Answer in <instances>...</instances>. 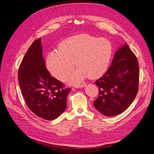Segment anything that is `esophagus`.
Returning <instances> with one entry per match:
<instances>
[{"mask_svg": "<svg viewBox=\"0 0 154 154\" xmlns=\"http://www.w3.org/2000/svg\"><path fill=\"white\" fill-rule=\"evenodd\" d=\"M86 86V84L85 83H83V84H80V85H75V88H82V87H84Z\"/></svg>", "mask_w": 154, "mask_h": 154, "instance_id": "esophagus-1", "label": "esophagus"}]
</instances>
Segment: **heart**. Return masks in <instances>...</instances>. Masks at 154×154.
Instances as JSON below:
<instances>
[{"instance_id":"1","label":"heart","mask_w":154,"mask_h":154,"mask_svg":"<svg viewBox=\"0 0 154 154\" xmlns=\"http://www.w3.org/2000/svg\"><path fill=\"white\" fill-rule=\"evenodd\" d=\"M58 48L59 51L47 55L46 66L53 76L64 81L75 63L78 69L67 78L72 84L80 83L87 76L95 79L102 76L112 54V46L108 40L88 34L70 36L60 42Z\"/></svg>"}]
</instances>
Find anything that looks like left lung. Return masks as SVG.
I'll return each instance as SVG.
<instances>
[{
	"mask_svg": "<svg viewBox=\"0 0 154 154\" xmlns=\"http://www.w3.org/2000/svg\"><path fill=\"white\" fill-rule=\"evenodd\" d=\"M139 76L137 58L126 44L117 51L106 72L95 82L99 94L94 107L106 116L124 112L137 95Z\"/></svg>",
	"mask_w": 154,
	"mask_h": 154,
	"instance_id": "obj_1",
	"label": "left lung"
}]
</instances>
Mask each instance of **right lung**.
Here are the masks:
<instances>
[{"label":"right lung","instance_id":"obj_1","mask_svg":"<svg viewBox=\"0 0 154 154\" xmlns=\"http://www.w3.org/2000/svg\"><path fill=\"white\" fill-rule=\"evenodd\" d=\"M18 81L26 106L35 115L54 120L64 111L71 89L64 88L47 70L41 38L33 42L24 56L18 70Z\"/></svg>","mask_w":154,"mask_h":154}]
</instances>
